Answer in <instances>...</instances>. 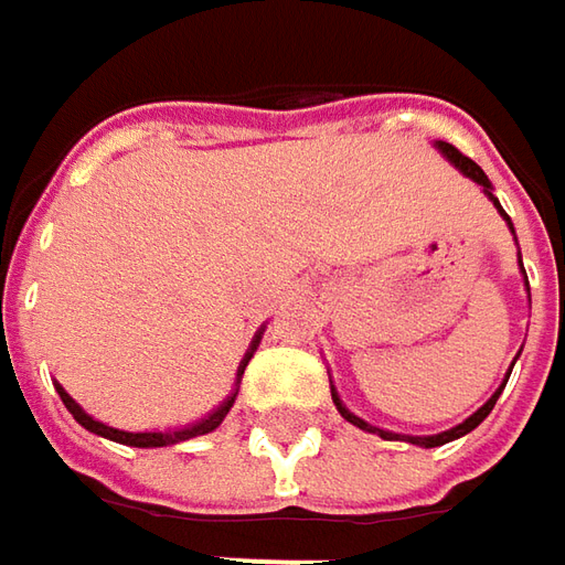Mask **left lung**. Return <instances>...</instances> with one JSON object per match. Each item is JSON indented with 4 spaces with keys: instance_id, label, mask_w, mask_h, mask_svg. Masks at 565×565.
Returning a JSON list of instances; mask_svg holds the SVG:
<instances>
[{
    "instance_id": "obj_1",
    "label": "left lung",
    "mask_w": 565,
    "mask_h": 565,
    "mask_svg": "<svg viewBox=\"0 0 565 565\" xmlns=\"http://www.w3.org/2000/svg\"><path fill=\"white\" fill-rule=\"evenodd\" d=\"M437 150H440V153H444L446 160H449V163L456 166V169H459L462 175H468L471 182H478V185L484 188V194H488L490 201H493V206L500 210V216H503V220L510 223V216H507V210H503V206H500V201L493 198V188H490V179H488V175H484V169H481V166L475 163V160H468L466 153H459V150H456L452 143L437 141ZM510 228H512V223H510ZM519 264H522V260H519ZM512 364H515V361H512ZM510 374H512V367H510ZM510 374H507V380H510ZM507 380H503V386H507ZM503 386H500V390H497V393H493V396H490V399L484 402V405H481V408H478L475 415H468L466 422L456 424V427H449V430H444V434H434V437H408V434H393V430H380V427H371V424L364 422V418H359V415H352V412H349V408L342 405V399H339L337 390H333V402H337L339 415H342L345 422L355 424V427H361V430H371V434H380L383 440H405V444H415V446H424V449H430V446H444V444H449V440H456V437H466L468 430H475L478 424H481V422H484V418H488L490 408L497 405V399H500V393H503Z\"/></svg>"
}]
</instances>
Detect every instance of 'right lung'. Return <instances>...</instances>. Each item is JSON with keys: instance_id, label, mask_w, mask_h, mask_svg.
<instances>
[{"instance_id": "right-lung-1", "label": "right lung", "mask_w": 565, "mask_h": 565, "mask_svg": "<svg viewBox=\"0 0 565 565\" xmlns=\"http://www.w3.org/2000/svg\"><path fill=\"white\" fill-rule=\"evenodd\" d=\"M260 337H264V330H257V337L250 339V349L245 352V359L238 364V374H235V393L226 396V402L220 405V408H213L206 418H201L198 424H188V427H179V430H119V427H109V424L97 422L94 415H87L81 405H77L58 383H55V390H58V396L65 402V408L75 415V422L81 427H87L90 434H97V437H106V440H116V444L125 446H141V449H153V446H172V444H182V440H191V437H201V434H210V430H216L223 418L228 415V408H232V402L238 396V383H242V374H245V367H248L250 355L257 352V345H260Z\"/></svg>"}]
</instances>
